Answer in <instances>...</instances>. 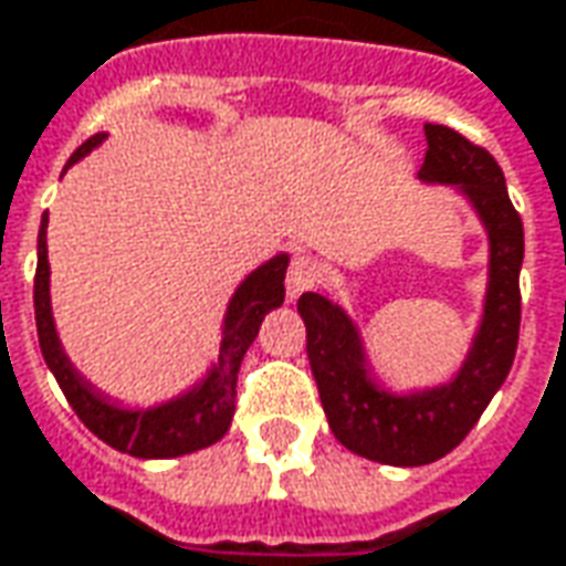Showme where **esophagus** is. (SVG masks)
Segmentation results:
<instances>
[{
    "label": "esophagus",
    "instance_id": "esophagus-1",
    "mask_svg": "<svg viewBox=\"0 0 566 566\" xmlns=\"http://www.w3.org/2000/svg\"><path fill=\"white\" fill-rule=\"evenodd\" d=\"M318 275H322V270H318V263L312 256H294L291 266H287V282H284L287 284V300L294 303L296 296L312 291L315 282H318Z\"/></svg>",
    "mask_w": 566,
    "mask_h": 566
}]
</instances>
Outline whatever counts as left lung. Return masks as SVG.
Wrapping results in <instances>:
<instances>
[{"label":"left lung","mask_w":566,"mask_h":566,"mask_svg":"<svg viewBox=\"0 0 566 566\" xmlns=\"http://www.w3.org/2000/svg\"><path fill=\"white\" fill-rule=\"evenodd\" d=\"M426 144L417 177L422 184L457 189L488 232L481 318L453 377L426 389L395 392L377 377L349 312L315 291L296 303L331 432L343 448L382 465H426L457 448L509 377L521 327L517 275L524 263V223L509 199L503 168L488 149L444 125H426Z\"/></svg>","instance_id":"left-lung-1"}]
</instances>
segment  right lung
I'll use <instances>...</instances> for the list:
<instances>
[{
  "label": "right lung",
  "mask_w": 566,
  "mask_h": 566,
  "mask_svg": "<svg viewBox=\"0 0 566 566\" xmlns=\"http://www.w3.org/2000/svg\"><path fill=\"white\" fill-rule=\"evenodd\" d=\"M106 134H94L91 140L78 146L70 156L66 168L85 159L91 149L104 144ZM63 168V171H66ZM35 331H39V349L45 365L57 379L76 417L109 448L132 453L137 460H171L184 453H196L217 444L229 432V422L235 413V379L242 367L244 352L251 349L256 331L266 318V312L279 310L284 303V272L291 256L275 254L260 263L254 272L244 275V282L229 296L223 327H220V355L205 377L196 379L189 389L174 395L168 401L153 407H125L101 392L88 377H82L70 355L63 352L57 337V324L51 312V266H49V214H42L39 244H35Z\"/></svg>",
  "instance_id": "1"
}]
</instances>
